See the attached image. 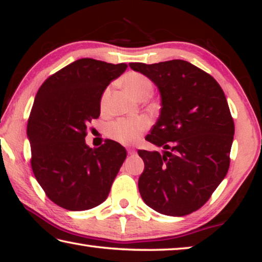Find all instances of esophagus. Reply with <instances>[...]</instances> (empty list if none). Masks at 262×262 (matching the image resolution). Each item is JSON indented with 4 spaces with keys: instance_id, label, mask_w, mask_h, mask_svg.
I'll list each match as a JSON object with an SVG mask.
<instances>
[{
    "instance_id": "1",
    "label": "esophagus",
    "mask_w": 262,
    "mask_h": 262,
    "mask_svg": "<svg viewBox=\"0 0 262 262\" xmlns=\"http://www.w3.org/2000/svg\"><path fill=\"white\" fill-rule=\"evenodd\" d=\"M128 154H129V155H135L136 154V150L135 149H128Z\"/></svg>"
}]
</instances>
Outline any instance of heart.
<instances>
[{"label": "heart", "mask_w": 262, "mask_h": 262, "mask_svg": "<svg viewBox=\"0 0 262 262\" xmlns=\"http://www.w3.org/2000/svg\"><path fill=\"white\" fill-rule=\"evenodd\" d=\"M123 83L126 88L129 90L130 94L135 97L136 99L149 98L152 94L154 83L151 79L145 75L129 72L123 77ZM110 96V88L106 89L103 96H101V107H105L107 103ZM147 127V122L143 119H118V120L110 123L108 126V134L113 139L122 142V143H133L135 142L142 132Z\"/></svg>", "instance_id": "b5f03b06"}]
</instances>
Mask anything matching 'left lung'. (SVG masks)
<instances>
[{
	"instance_id": "left-lung-1",
	"label": "left lung",
	"mask_w": 262,
	"mask_h": 262,
	"mask_svg": "<svg viewBox=\"0 0 262 262\" xmlns=\"http://www.w3.org/2000/svg\"><path fill=\"white\" fill-rule=\"evenodd\" d=\"M156 84L161 114L139 150L144 171L139 190L145 205L167 216L200 209L227 176L234 123L225 95L209 74L184 60L129 63Z\"/></svg>"
}]
</instances>
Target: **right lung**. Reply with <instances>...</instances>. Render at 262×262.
Returning a JSON list of instances; mask_svg holds the SVG:
<instances>
[{"instance_id": "obj_1", "label": "right lung", "mask_w": 262, "mask_h": 262, "mask_svg": "<svg viewBox=\"0 0 262 262\" xmlns=\"http://www.w3.org/2000/svg\"><path fill=\"white\" fill-rule=\"evenodd\" d=\"M126 63L79 59L48 77L39 88L28 121L31 166L55 205L73 211L103 203L125 162L126 149L107 140L86 145V125L100 114L106 86Z\"/></svg>"}]
</instances>
